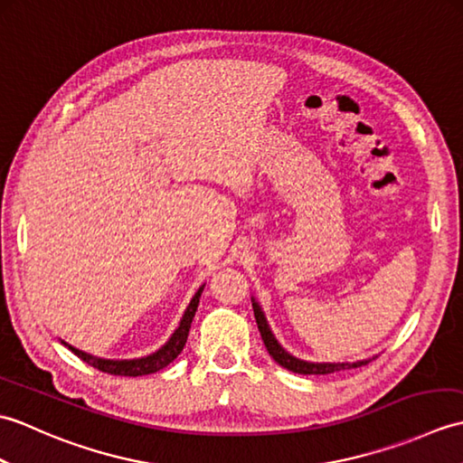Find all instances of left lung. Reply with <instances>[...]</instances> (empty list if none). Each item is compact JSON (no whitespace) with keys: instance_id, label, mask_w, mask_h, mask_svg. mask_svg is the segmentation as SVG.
Returning a JSON list of instances; mask_svg holds the SVG:
<instances>
[{"instance_id":"obj_1","label":"left lung","mask_w":463,"mask_h":463,"mask_svg":"<svg viewBox=\"0 0 463 463\" xmlns=\"http://www.w3.org/2000/svg\"><path fill=\"white\" fill-rule=\"evenodd\" d=\"M252 308H254V318H257L264 346H267V350H269L270 356L274 358V362H279L282 368H287L290 372H297V373H304V376H307V373H332V372L358 368V366H364V364H368V360L354 362V364H350V362H344V364H312V362H304V360L294 358L280 346L277 338L272 336V332H270L269 324H267V318H264V314L259 308L257 302H252Z\"/></svg>"}]
</instances>
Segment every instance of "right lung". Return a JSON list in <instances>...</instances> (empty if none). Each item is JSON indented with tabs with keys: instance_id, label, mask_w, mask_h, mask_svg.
<instances>
[{
	"instance_id": "obj_1",
	"label": "right lung",
	"mask_w": 463,
	"mask_h": 463,
	"mask_svg": "<svg viewBox=\"0 0 463 463\" xmlns=\"http://www.w3.org/2000/svg\"><path fill=\"white\" fill-rule=\"evenodd\" d=\"M201 292H203V287L196 290V294L189 304V308H186L184 317L179 324V328L175 330L171 340L166 342L161 350H156L155 354H151V356H146V358H139V360H103V358H95V356H91V354H85L81 350L69 346L67 342H63V344L75 354L77 358H81L83 362H87L90 366L97 368L99 372L113 373V376H145V373L159 372L165 366H169V364L183 352L184 344H186V336H189L191 322L194 318L196 307H199Z\"/></svg>"
}]
</instances>
